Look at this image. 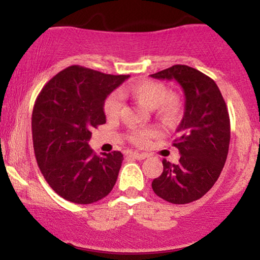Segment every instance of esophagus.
Wrapping results in <instances>:
<instances>
[{"label": "esophagus", "mask_w": 260, "mask_h": 260, "mask_svg": "<svg viewBox=\"0 0 260 260\" xmlns=\"http://www.w3.org/2000/svg\"><path fill=\"white\" fill-rule=\"evenodd\" d=\"M129 156H132L133 159H136V160H144L145 157H148V155L147 154H144V153H137V151H134V153H129Z\"/></svg>", "instance_id": "1"}]
</instances>
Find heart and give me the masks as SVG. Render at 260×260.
I'll use <instances>...</instances> for the list:
<instances>
[{
  "label": "heart",
  "instance_id": "obj_1",
  "mask_svg": "<svg viewBox=\"0 0 260 260\" xmlns=\"http://www.w3.org/2000/svg\"><path fill=\"white\" fill-rule=\"evenodd\" d=\"M131 94L148 109H156L164 120H174L180 112V101L175 96H168L169 91L161 83L153 80H143L129 86ZM123 101L120 92H112L104 104V111L109 118H116L120 115ZM156 134L154 128L132 131L129 134L131 142L137 145H144L151 137Z\"/></svg>",
  "mask_w": 260,
  "mask_h": 260
}]
</instances>
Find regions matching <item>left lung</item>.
<instances>
[{
    "label": "left lung",
    "instance_id": "8db88e82",
    "mask_svg": "<svg viewBox=\"0 0 260 260\" xmlns=\"http://www.w3.org/2000/svg\"><path fill=\"white\" fill-rule=\"evenodd\" d=\"M150 77L176 80L186 99L174 143L180 162L164 159L162 174L151 187L164 201L187 204L202 198L221 174L230 145L229 111L216 83L196 68L175 64Z\"/></svg>",
    "mask_w": 260,
    "mask_h": 260
}]
</instances>
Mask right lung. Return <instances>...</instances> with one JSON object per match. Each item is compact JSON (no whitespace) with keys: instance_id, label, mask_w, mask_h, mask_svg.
Returning <instances> with one entry per match:
<instances>
[{"instance_id":"add662e5","label":"right lung","mask_w":260,"mask_h":260,"mask_svg":"<svg viewBox=\"0 0 260 260\" xmlns=\"http://www.w3.org/2000/svg\"><path fill=\"white\" fill-rule=\"evenodd\" d=\"M129 76L71 66L46 83L31 116L34 153L50 187L66 201L91 204L112 190L123 155L98 156L88 142L106 123V98Z\"/></svg>"}]
</instances>
